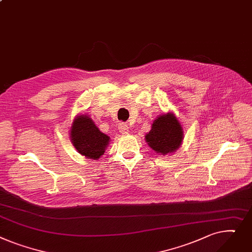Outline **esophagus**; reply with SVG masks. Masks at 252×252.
Wrapping results in <instances>:
<instances>
[{
	"label": "esophagus",
	"instance_id": "obj_1",
	"mask_svg": "<svg viewBox=\"0 0 252 252\" xmlns=\"http://www.w3.org/2000/svg\"><path fill=\"white\" fill-rule=\"evenodd\" d=\"M118 128H119V131L122 133V134H128L129 133V127L125 123H120Z\"/></svg>",
	"mask_w": 252,
	"mask_h": 252
}]
</instances>
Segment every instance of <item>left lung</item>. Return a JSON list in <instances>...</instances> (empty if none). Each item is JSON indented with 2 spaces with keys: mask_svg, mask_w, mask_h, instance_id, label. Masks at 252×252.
Instances as JSON below:
<instances>
[{
  "mask_svg": "<svg viewBox=\"0 0 252 252\" xmlns=\"http://www.w3.org/2000/svg\"><path fill=\"white\" fill-rule=\"evenodd\" d=\"M183 140V129L172 113L158 116L154 121L145 141L157 154L166 156L179 149Z\"/></svg>",
  "mask_w": 252,
  "mask_h": 252,
  "instance_id": "left-lung-1",
  "label": "left lung"
}]
</instances>
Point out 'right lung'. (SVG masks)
I'll use <instances>...</instances> for the list:
<instances>
[{"label": "right lung", "instance_id": "obj_1", "mask_svg": "<svg viewBox=\"0 0 252 252\" xmlns=\"http://www.w3.org/2000/svg\"><path fill=\"white\" fill-rule=\"evenodd\" d=\"M70 138L77 152L87 158H99L110 143V137L99 131L92 118L77 116L72 123Z\"/></svg>", "mask_w": 252, "mask_h": 252}]
</instances>
